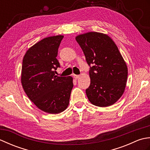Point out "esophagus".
<instances>
[{"mask_svg":"<svg viewBox=\"0 0 150 150\" xmlns=\"http://www.w3.org/2000/svg\"><path fill=\"white\" fill-rule=\"evenodd\" d=\"M81 76L79 75H73V77H74L75 79H79V77H80Z\"/></svg>","mask_w":150,"mask_h":150,"instance_id":"1","label":"esophagus"}]
</instances>
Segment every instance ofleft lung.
Segmentation results:
<instances>
[{"instance_id":"obj_1","label":"left lung","mask_w":150,"mask_h":150,"mask_svg":"<svg viewBox=\"0 0 150 150\" xmlns=\"http://www.w3.org/2000/svg\"><path fill=\"white\" fill-rule=\"evenodd\" d=\"M76 40L90 66V86L86 90L88 100L95 106L106 107L122 96L128 78V68L117 46L107 35L89 32Z\"/></svg>"}]
</instances>
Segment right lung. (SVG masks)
I'll list each match as a JSON object with an SVG mask.
<instances>
[{
    "mask_svg": "<svg viewBox=\"0 0 150 150\" xmlns=\"http://www.w3.org/2000/svg\"><path fill=\"white\" fill-rule=\"evenodd\" d=\"M62 35L47 37L31 47L23 58L21 82L25 93L44 112L57 114L68 107L73 87L71 77L55 75L56 57Z\"/></svg>",
    "mask_w": 150,
    "mask_h": 150,
    "instance_id": "1",
    "label": "right lung"
}]
</instances>
